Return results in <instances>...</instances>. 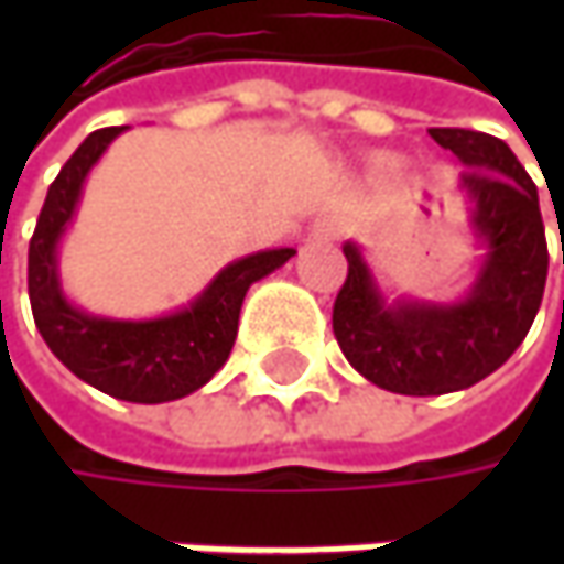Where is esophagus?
<instances>
[{"label": "esophagus", "instance_id": "obj_1", "mask_svg": "<svg viewBox=\"0 0 564 564\" xmlns=\"http://www.w3.org/2000/svg\"><path fill=\"white\" fill-rule=\"evenodd\" d=\"M338 235V228L333 219H316L314 226H311V231H307V238L311 241H333Z\"/></svg>", "mask_w": 564, "mask_h": 564}]
</instances>
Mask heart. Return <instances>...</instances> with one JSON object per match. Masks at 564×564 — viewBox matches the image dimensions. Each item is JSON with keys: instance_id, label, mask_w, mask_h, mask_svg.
Here are the masks:
<instances>
[{"instance_id": "heart-1", "label": "heart", "mask_w": 564, "mask_h": 564, "mask_svg": "<svg viewBox=\"0 0 564 564\" xmlns=\"http://www.w3.org/2000/svg\"><path fill=\"white\" fill-rule=\"evenodd\" d=\"M382 165H389V163H382Z\"/></svg>"}]
</instances>
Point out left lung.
Masks as SVG:
<instances>
[{"label":"left lung","mask_w":564,"mask_h":564,"mask_svg":"<svg viewBox=\"0 0 564 564\" xmlns=\"http://www.w3.org/2000/svg\"><path fill=\"white\" fill-rule=\"evenodd\" d=\"M430 134L470 169L458 194L480 257L467 292L448 301L392 297L358 241H345L348 279L333 307L348 364L399 395L458 392L499 370L528 336L550 270L536 185L509 143L467 128Z\"/></svg>","instance_id":"obj_1"}]
</instances>
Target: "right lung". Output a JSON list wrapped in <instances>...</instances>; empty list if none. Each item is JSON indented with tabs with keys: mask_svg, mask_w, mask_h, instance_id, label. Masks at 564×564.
I'll list each match as a JSON object with an SVG mask.
<instances>
[{
	"mask_svg": "<svg viewBox=\"0 0 564 564\" xmlns=\"http://www.w3.org/2000/svg\"><path fill=\"white\" fill-rule=\"evenodd\" d=\"M121 131L128 128L94 131L50 185L28 253V292L40 336L77 379L112 399L163 404L197 392L223 370L248 289L285 267L297 250L270 248L231 260L204 292L169 314L124 319L77 307L62 289L58 248L75 223L87 175Z\"/></svg>",
	"mask_w": 564,
	"mask_h": 564,
	"instance_id": "obj_1",
	"label": "right lung"
}]
</instances>
